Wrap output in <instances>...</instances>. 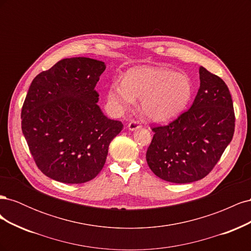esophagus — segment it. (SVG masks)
Listing matches in <instances>:
<instances>
[{
    "instance_id": "obj_1",
    "label": "esophagus",
    "mask_w": 251,
    "mask_h": 251,
    "mask_svg": "<svg viewBox=\"0 0 251 251\" xmlns=\"http://www.w3.org/2000/svg\"><path fill=\"white\" fill-rule=\"evenodd\" d=\"M141 127V126L139 125V123L138 121H136V120H132L130 124L127 125V128L130 131H136V130H138V128H140Z\"/></svg>"
}]
</instances>
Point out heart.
<instances>
[{"instance_id": "b5f03b06", "label": "heart", "mask_w": 251, "mask_h": 251, "mask_svg": "<svg viewBox=\"0 0 251 251\" xmlns=\"http://www.w3.org/2000/svg\"><path fill=\"white\" fill-rule=\"evenodd\" d=\"M194 93L187 75L163 67H135L124 80H114L109 88V101L117 113L134 108L141 100V113L151 123L166 124L184 112Z\"/></svg>"}]
</instances>
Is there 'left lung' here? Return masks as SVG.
<instances>
[{
  "label": "left lung",
  "instance_id": "1",
  "mask_svg": "<svg viewBox=\"0 0 251 251\" xmlns=\"http://www.w3.org/2000/svg\"><path fill=\"white\" fill-rule=\"evenodd\" d=\"M200 88L186 112L168 126L151 130L147 161L157 177L172 183H191L214 169L230 143L234 112L226 83L199 68Z\"/></svg>",
  "mask_w": 251,
  "mask_h": 251
}]
</instances>
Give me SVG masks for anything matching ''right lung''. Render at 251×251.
<instances>
[{"instance_id":"right-lung-1","label":"right lung","mask_w":251,"mask_h":251,"mask_svg":"<svg viewBox=\"0 0 251 251\" xmlns=\"http://www.w3.org/2000/svg\"><path fill=\"white\" fill-rule=\"evenodd\" d=\"M100 60L71 57L36 75L22 109V131L34 161L47 177L85 183L102 170L111 141L124 125L108 118L96 83Z\"/></svg>"}]
</instances>
